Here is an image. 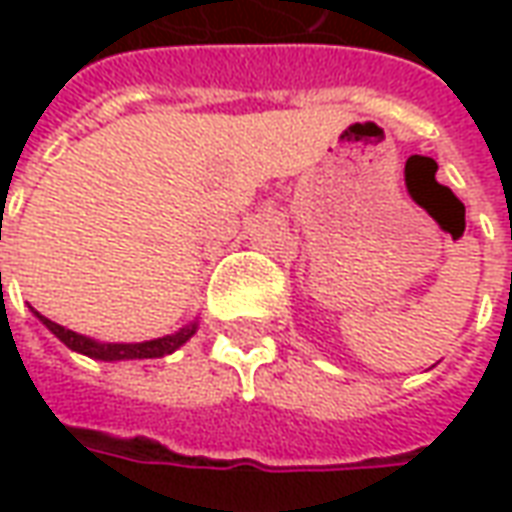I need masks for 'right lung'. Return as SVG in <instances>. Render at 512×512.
<instances>
[{
  "mask_svg": "<svg viewBox=\"0 0 512 512\" xmlns=\"http://www.w3.org/2000/svg\"><path fill=\"white\" fill-rule=\"evenodd\" d=\"M38 318L46 323V329L60 337L62 343L68 345L71 351H79L84 356H93V359H104V362H117V359H158V356L172 354L175 348L189 340L191 334L197 332V323H189L186 329H180V332L169 334V337H158V340H150V343H95L90 337H82V334L71 332V329H65L60 323L49 321V318H43L38 312Z\"/></svg>",
  "mask_w": 512,
  "mask_h": 512,
  "instance_id": "add662e5",
  "label": "right lung"
}]
</instances>
